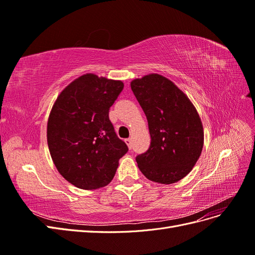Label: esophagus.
<instances>
[{
	"instance_id": "34e87169",
	"label": "esophagus",
	"mask_w": 255,
	"mask_h": 255,
	"mask_svg": "<svg viewBox=\"0 0 255 255\" xmlns=\"http://www.w3.org/2000/svg\"><path fill=\"white\" fill-rule=\"evenodd\" d=\"M126 143L128 144V146L129 149H132V138H127V139L125 140Z\"/></svg>"
}]
</instances>
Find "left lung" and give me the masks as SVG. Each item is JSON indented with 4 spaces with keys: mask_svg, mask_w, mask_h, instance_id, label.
<instances>
[{
    "mask_svg": "<svg viewBox=\"0 0 255 255\" xmlns=\"http://www.w3.org/2000/svg\"><path fill=\"white\" fill-rule=\"evenodd\" d=\"M148 119L151 144L136 157L146 179L172 184L186 176L203 149L201 118L188 97L165 76L151 73L130 82Z\"/></svg>",
    "mask_w": 255,
    "mask_h": 255,
    "instance_id": "left-lung-1",
    "label": "left lung"
}]
</instances>
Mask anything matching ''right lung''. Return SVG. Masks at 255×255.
Instances as JSON below:
<instances>
[{"instance_id":"add662e5","label":"right lung","mask_w":255,"mask_h":255,"mask_svg":"<svg viewBox=\"0 0 255 255\" xmlns=\"http://www.w3.org/2000/svg\"><path fill=\"white\" fill-rule=\"evenodd\" d=\"M123 86L121 81L86 73L69 84L54 102L47 127L50 154L58 172L75 187L106 186L128 150L109 117Z\"/></svg>"}]
</instances>
